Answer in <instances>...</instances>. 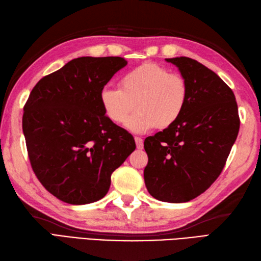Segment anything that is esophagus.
Segmentation results:
<instances>
[{
    "label": "esophagus",
    "instance_id": "obj_1",
    "mask_svg": "<svg viewBox=\"0 0 261 261\" xmlns=\"http://www.w3.org/2000/svg\"><path fill=\"white\" fill-rule=\"evenodd\" d=\"M135 140H136L137 148H138V149H142V148H143V140L141 139V138H140V137H136Z\"/></svg>",
    "mask_w": 261,
    "mask_h": 261
}]
</instances>
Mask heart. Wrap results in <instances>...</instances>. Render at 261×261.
Segmentation results:
<instances>
[{"label": "heart", "instance_id": "1", "mask_svg": "<svg viewBox=\"0 0 261 261\" xmlns=\"http://www.w3.org/2000/svg\"><path fill=\"white\" fill-rule=\"evenodd\" d=\"M190 86L184 76L170 73L162 65L146 63L121 76L119 88L107 87L99 94L104 115L115 124L125 121L133 108L137 112L125 122L136 134L152 127L167 129L184 113Z\"/></svg>", "mask_w": 261, "mask_h": 261}]
</instances>
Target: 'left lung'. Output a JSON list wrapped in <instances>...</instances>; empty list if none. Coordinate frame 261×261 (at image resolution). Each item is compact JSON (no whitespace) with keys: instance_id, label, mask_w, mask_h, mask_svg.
Wrapping results in <instances>:
<instances>
[{"instance_id":"left-lung-1","label":"left lung","mask_w":261,"mask_h":261,"mask_svg":"<svg viewBox=\"0 0 261 261\" xmlns=\"http://www.w3.org/2000/svg\"><path fill=\"white\" fill-rule=\"evenodd\" d=\"M190 86L180 119L145 140L148 192L163 202L184 203L197 197L222 171L238 137L240 119L231 88L201 63L167 58Z\"/></svg>"}]
</instances>
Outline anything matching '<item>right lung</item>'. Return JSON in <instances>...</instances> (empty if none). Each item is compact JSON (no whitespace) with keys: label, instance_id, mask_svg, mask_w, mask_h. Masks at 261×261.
I'll use <instances>...</instances> for the list:
<instances>
[{"label":"right lung","instance_id":"add662e5","mask_svg":"<svg viewBox=\"0 0 261 261\" xmlns=\"http://www.w3.org/2000/svg\"><path fill=\"white\" fill-rule=\"evenodd\" d=\"M126 64L121 57H80L32 88L22 118L28 154L39 181L60 201L103 198L111 175L136 149L134 137L99 103L104 86Z\"/></svg>","mask_w":261,"mask_h":261}]
</instances>
